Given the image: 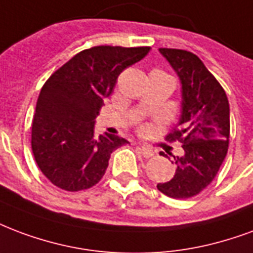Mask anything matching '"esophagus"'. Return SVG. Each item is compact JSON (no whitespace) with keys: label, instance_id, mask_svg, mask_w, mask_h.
<instances>
[{"label":"esophagus","instance_id":"esophagus-1","mask_svg":"<svg viewBox=\"0 0 253 253\" xmlns=\"http://www.w3.org/2000/svg\"><path fill=\"white\" fill-rule=\"evenodd\" d=\"M139 153H141L145 158H151V157L154 155V151L151 150L150 147H145V146L139 147Z\"/></svg>","mask_w":253,"mask_h":253}]
</instances>
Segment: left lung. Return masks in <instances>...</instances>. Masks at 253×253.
<instances>
[{
  "label": "left lung",
  "mask_w": 253,
  "mask_h": 253,
  "mask_svg": "<svg viewBox=\"0 0 253 253\" xmlns=\"http://www.w3.org/2000/svg\"><path fill=\"white\" fill-rule=\"evenodd\" d=\"M182 84V112L178 126L166 135L179 142L184 154L174 157L175 173L157 185L171 198H190L201 193L216 177L229 146V103L221 84L192 52L160 48ZM161 155H166L161 153Z\"/></svg>",
  "instance_id": "1"
}]
</instances>
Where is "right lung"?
Here are the masks:
<instances>
[{
  "instance_id": "1",
  "label": "right lung",
  "mask_w": 253,
  "mask_h": 253,
  "mask_svg": "<svg viewBox=\"0 0 253 253\" xmlns=\"http://www.w3.org/2000/svg\"><path fill=\"white\" fill-rule=\"evenodd\" d=\"M150 46L99 45L84 49L50 75L32 121V151L42 174L57 188L79 192L103 178L110 155L128 142L95 136V118L123 69L145 57Z\"/></svg>"
}]
</instances>
